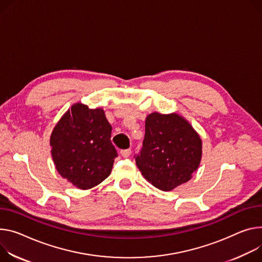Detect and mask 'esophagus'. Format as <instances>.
I'll use <instances>...</instances> for the list:
<instances>
[{"label":"esophagus","instance_id":"34e87169","mask_svg":"<svg viewBox=\"0 0 262 262\" xmlns=\"http://www.w3.org/2000/svg\"><path fill=\"white\" fill-rule=\"evenodd\" d=\"M120 154H121V156L123 158H128L130 156V154H132V150L130 149H124V150H121Z\"/></svg>","mask_w":262,"mask_h":262}]
</instances>
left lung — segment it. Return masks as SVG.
I'll list each match as a JSON object with an SVG mask.
<instances>
[{
  "instance_id": "left-lung-1",
  "label": "left lung",
  "mask_w": 262,
  "mask_h": 262,
  "mask_svg": "<svg viewBox=\"0 0 262 262\" xmlns=\"http://www.w3.org/2000/svg\"><path fill=\"white\" fill-rule=\"evenodd\" d=\"M203 155L198 132L178 113L154 112L146 117L143 147L136 164L147 182L171 191L191 180Z\"/></svg>"
}]
</instances>
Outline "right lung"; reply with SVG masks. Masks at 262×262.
Segmentation results:
<instances>
[{"instance_id":"obj_1","label":"right lung","mask_w":262,"mask_h":262,"mask_svg":"<svg viewBox=\"0 0 262 262\" xmlns=\"http://www.w3.org/2000/svg\"><path fill=\"white\" fill-rule=\"evenodd\" d=\"M111 134L112 126L101 107L74 103L59 119L50 137L57 172L81 190L99 185L111 174L117 157Z\"/></svg>"}]
</instances>
